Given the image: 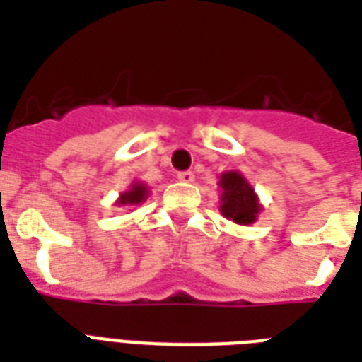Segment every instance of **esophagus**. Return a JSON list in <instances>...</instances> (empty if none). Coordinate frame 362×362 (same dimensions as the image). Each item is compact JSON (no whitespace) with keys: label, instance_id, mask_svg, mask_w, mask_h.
I'll list each match as a JSON object with an SVG mask.
<instances>
[{"label":"esophagus","instance_id":"34e87169","mask_svg":"<svg viewBox=\"0 0 362 362\" xmlns=\"http://www.w3.org/2000/svg\"><path fill=\"white\" fill-rule=\"evenodd\" d=\"M176 178H178L180 182H187V184H189V182H193L195 175H193L192 170H180V173L176 175Z\"/></svg>","mask_w":362,"mask_h":362}]
</instances>
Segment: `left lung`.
Wrapping results in <instances>:
<instances>
[{"mask_svg": "<svg viewBox=\"0 0 362 362\" xmlns=\"http://www.w3.org/2000/svg\"><path fill=\"white\" fill-rule=\"evenodd\" d=\"M221 206L220 212L227 220H233L240 226H250L257 220L261 204L253 187L238 170H227L220 176Z\"/></svg>", "mask_w": 362, "mask_h": 362, "instance_id": "left-lung-1", "label": "left lung"}]
</instances>
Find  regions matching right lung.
Wrapping results in <instances>:
<instances>
[{
	"label": "right lung",
	"mask_w": 362,
	"mask_h": 362,
	"mask_svg": "<svg viewBox=\"0 0 362 362\" xmlns=\"http://www.w3.org/2000/svg\"><path fill=\"white\" fill-rule=\"evenodd\" d=\"M148 197V187L141 182H133L127 192L120 195V199L116 201V204H139L142 201H146Z\"/></svg>",
	"instance_id": "add662e5"
}]
</instances>
